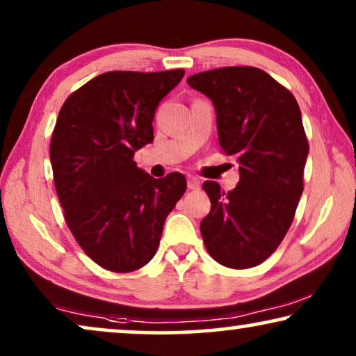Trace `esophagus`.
<instances>
[{"mask_svg":"<svg viewBox=\"0 0 356 356\" xmlns=\"http://www.w3.org/2000/svg\"><path fill=\"white\" fill-rule=\"evenodd\" d=\"M188 188L191 189V191H197V189L201 188V184H199L197 178H194V177H188Z\"/></svg>","mask_w":356,"mask_h":356,"instance_id":"34e87169","label":"esophagus"}]
</instances>
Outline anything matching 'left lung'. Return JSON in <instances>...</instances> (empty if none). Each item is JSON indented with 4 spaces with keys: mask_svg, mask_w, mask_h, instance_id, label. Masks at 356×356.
<instances>
[{
    "mask_svg": "<svg viewBox=\"0 0 356 356\" xmlns=\"http://www.w3.org/2000/svg\"><path fill=\"white\" fill-rule=\"evenodd\" d=\"M188 84L213 102L222 152L240 163V183L232 191L216 181L202 184L211 199L201 222L204 245L218 264L256 267L285 238L303 193L309 145L298 102L252 66L197 72Z\"/></svg>",
    "mask_w": 356,
    "mask_h": 356,
    "instance_id": "8db88e82",
    "label": "left lung"
}]
</instances>
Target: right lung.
<instances>
[{"instance_id": "right-lung-1", "label": "right lung", "mask_w": 356, "mask_h": 356, "mask_svg": "<svg viewBox=\"0 0 356 356\" xmlns=\"http://www.w3.org/2000/svg\"><path fill=\"white\" fill-rule=\"evenodd\" d=\"M184 70L110 71L63 104L50 160L65 220L82 251L106 270H138L157 252L165 218L186 191L181 173L155 179L134 152L154 140L160 100Z\"/></svg>"}]
</instances>
